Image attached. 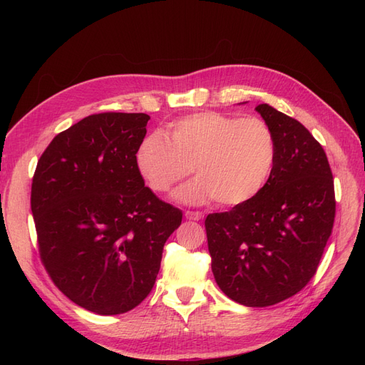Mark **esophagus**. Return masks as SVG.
Returning a JSON list of instances; mask_svg holds the SVG:
<instances>
[{
    "mask_svg": "<svg viewBox=\"0 0 365 365\" xmlns=\"http://www.w3.org/2000/svg\"><path fill=\"white\" fill-rule=\"evenodd\" d=\"M184 215L189 220H201L204 217L202 212H193V210H187Z\"/></svg>",
    "mask_w": 365,
    "mask_h": 365,
    "instance_id": "esophagus-1",
    "label": "esophagus"
}]
</instances>
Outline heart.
Instances as JSON below:
<instances>
[{
	"label": "heart",
	"instance_id": "1",
	"mask_svg": "<svg viewBox=\"0 0 365 365\" xmlns=\"http://www.w3.org/2000/svg\"><path fill=\"white\" fill-rule=\"evenodd\" d=\"M137 170L149 189L168 193L192 172L197 178L176 192L182 202L240 205L269 180L275 138L267 121L201 111L175 120L168 137L143 138L135 149Z\"/></svg>",
	"mask_w": 365,
	"mask_h": 365
}]
</instances>
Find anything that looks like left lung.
Instances as JSON below:
<instances>
[{
  "label": "left lung",
  "instance_id": "left-lung-1",
  "mask_svg": "<svg viewBox=\"0 0 365 365\" xmlns=\"http://www.w3.org/2000/svg\"><path fill=\"white\" fill-rule=\"evenodd\" d=\"M275 138L269 180L250 201L205 219L212 271L222 292L267 307L300 292L322 260L335 220L334 176L300 121L262 103Z\"/></svg>",
  "mask_w": 365,
  "mask_h": 365
}]
</instances>
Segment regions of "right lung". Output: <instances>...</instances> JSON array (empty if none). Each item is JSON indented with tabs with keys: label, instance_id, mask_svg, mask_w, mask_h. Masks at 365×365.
Listing matches in <instances>:
<instances>
[{
	"label": "right lung",
	"instance_id": "right-lung-1",
	"mask_svg": "<svg viewBox=\"0 0 365 365\" xmlns=\"http://www.w3.org/2000/svg\"><path fill=\"white\" fill-rule=\"evenodd\" d=\"M148 114L101 113L61 132L31 182L43 268L86 311L125 314L152 291L165 240L182 212L161 201L137 170Z\"/></svg>",
	"mask_w": 365,
	"mask_h": 365
}]
</instances>
